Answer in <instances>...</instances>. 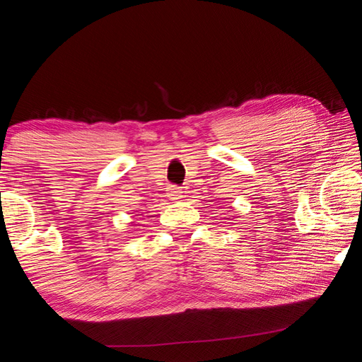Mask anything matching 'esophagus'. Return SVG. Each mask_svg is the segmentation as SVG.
Instances as JSON below:
<instances>
[{
    "label": "esophagus",
    "mask_w": 362,
    "mask_h": 362,
    "mask_svg": "<svg viewBox=\"0 0 362 362\" xmlns=\"http://www.w3.org/2000/svg\"><path fill=\"white\" fill-rule=\"evenodd\" d=\"M183 193H185V192H183L182 188L173 187V188H170V192H169V196H170V198H173V199H180V198H183Z\"/></svg>",
    "instance_id": "1"
}]
</instances>
